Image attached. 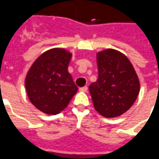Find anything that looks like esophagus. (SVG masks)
Wrapping results in <instances>:
<instances>
[{"instance_id":"1","label":"esophagus","mask_w":159,"mask_h":159,"mask_svg":"<svg viewBox=\"0 0 159 159\" xmlns=\"http://www.w3.org/2000/svg\"><path fill=\"white\" fill-rule=\"evenodd\" d=\"M80 92L86 93V92H87V87H80Z\"/></svg>"}]
</instances>
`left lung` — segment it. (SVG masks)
I'll use <instances>...</instances> for the list:
<instances>
[{"mask_svg": "<svg viewBox=\"0 0 159 159\" xmlns=\"http://www.w3.org/2000/svg\"><path fill=\"white\" fill-rule=\"evenodd\" d=\"M99 76L89 86L94 109L106 118L122 116L136 102L140 81L129 59L115 49L97 52Z\"/></svg>", "mask_w": 159, "mask_h": 159, "instance_id": "1", "label": "left lung"}]
</instances>
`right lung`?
Masks as SVG:
<instances>
[{"label":"right lung","instance_id":"right-lung-1","mask_svg":"<svg viewBox=\"0 0 159 159\" xmlns=\"http://www.w3.org/2000/svg\"><path fill=\"white\" fill-rule=\"evenodd\" d=\"M72 56V52L64 48L50 49L37 57L28 71V98L43 114H59L77 93V86L68 72Z\"/></svg>","mask_w":159,"mask_h":159}]
</instances>
